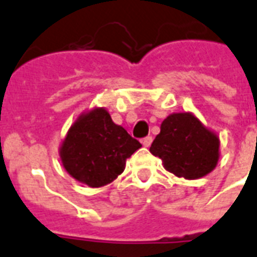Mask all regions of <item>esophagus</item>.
Segmentation results:
<instances>
[{
    "label": "esophagus",
    "mask_w": 257,
    "mask_h": 257,
    "mask_svg": "<svg viewBox=\"0 0 257 257\" xmlns=\"http://www.w3.org/2000/svg\"><path fill=\"white\" fill-rule=\"evenodd\" d=\"M151 142H153V137H150V135H149V137H145V138L142 139V145L145 147L150 146Z\"/></svg>",
    "instance_id": "obj_1"
}]
</instances>
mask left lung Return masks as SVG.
I'll use <instances>...</instances> for the list:
<instances>
[{
	"instance_id": "1",
	"label": "left lung",
	"mask_w": 257,
	"mask_h": 257,
	"mask_svg": "<svg viewBox=\"0 0 257 257\" xmlns=\"http://www.w3.org/2000/svg\"><path fill=\"white\" fill-rule=\"evenodd\" d=\"M220 141L190 112L169 115L150 151L164 161L166 170L186 180H197L216 168Z\"/></svg>"
}]
</instances>
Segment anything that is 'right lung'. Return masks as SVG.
Returning <instances> with one entry per match:
<instances>
[{
  "label": "right lung",
  "instance_id": "right-lung-1",
  "mask_svg": "<svg viewBox=\"0 0 257 257\" xmlns=\"http://www.w3.org/2000/svg\"><path fill=\"white\" fill-rule=\"evenodd\" d=\"M142 145L122 126L112 122L104 108L81 115L61 145L65 170L83 184L99 188L123 173L128 157Z\"/></svg>",
  "mask_w": 257,
  "mask_h": 257
}]
</instances>
